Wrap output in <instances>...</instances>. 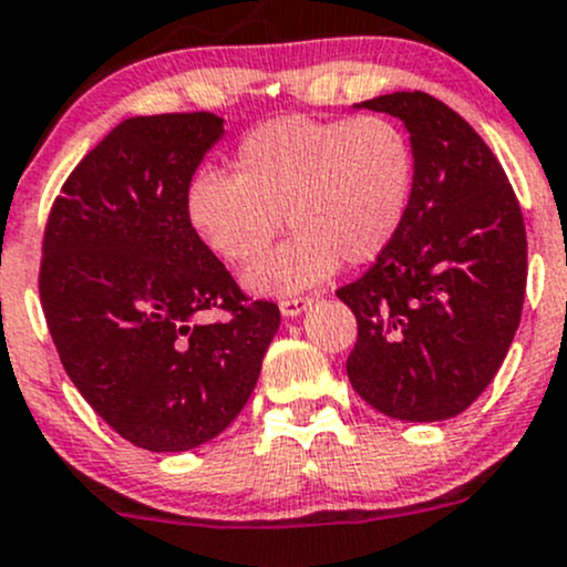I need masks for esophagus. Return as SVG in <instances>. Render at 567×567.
Returning a JSON list of instances; mask_svg holds the SVG:
<instances>
[{"label":"esophagus","mask_w":567,"mask_h":567,"mask_svg":"<svg viewBox=\"0 0 567 567\" xmlns=\"http://www.w3.org/2000/svg\"><path fill=\"white\" fill-rule=\"evenodd\" d=\"M308 306H311V297H284L281 313L284 317H300Z\"/></svg>","instance_id":"34e87169"}]
</instances>
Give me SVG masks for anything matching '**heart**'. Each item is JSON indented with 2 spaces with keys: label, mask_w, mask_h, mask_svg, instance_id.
Listing matches in <instances>:
<instances>
[{
  "label": "heart",
  "mask_w": 567,
  "mask_h": 567,
  "mask_svg": "<svg viewBox=\"0 0 567 567\" xmlns=\"http://www.w3.org/2000/svg\"><path fill=\"white\" fill-rule=\"evenodd\" d=\"M231 168L190 174L185 224L215 259L240 267L286 218L295 235L245 281L259 295H289L324 281L338 261L369 265L393 245L412 207L417 155L390 116L284 114L243 133Z\"/></svg>",
  "instance_id": "b5f03b06"
}]
</instances>
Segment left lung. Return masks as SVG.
<instances>
[{
	"label": "left lung",
	"instance_id": "8db88e82",
	"mask_svg": "<svg viewBox=\"0 0 567 567\" xmlns=\"http://www.w3.org/2000/svg\"><path fill=\"white\" fill-rule=\"evenodd\" d=\"M363 106L404 120L417 179L393 245L336 291L358 319L349 382L388 417H456L499 371L522 319V207L497 155L451 106L417 90Z\"/></svg>",
	"mask_w": 567,
	"mask_h": 567
}]
</instances>
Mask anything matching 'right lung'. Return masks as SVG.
Wrapping results in <instances>:
<instances>
[{
    "mask_svg": "<svg viewBox=\"0 0 567 567\" xmlns=\"http://www.w3.org/2000/svg\"><path fill=\"white\" fill-rule=\"evenodd\" d=\"M220 133L209 111L131 116L81 157L45 220L38 286L62 365L116 434L153 453L218 436L281 324L185 224V185ZM204 312L225 319L194 323Z\"/></svg>",
    "mask_w": 567,
    "mask_h": 567,
    "instance_id": "add662e5",
    "label": "right lung"
}]
</instances>
